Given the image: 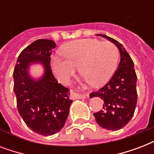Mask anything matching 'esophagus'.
Returning <instances> with one entry per match:
<instances>
[{
	"label": "esophagus",
	"mask_w": 154,
	"mask_h": 154,
	"mask_svg": "<svg viewBox=\"0 0 154 154\" xmlns=\"http://www.w3.org/2000/svg\"><path fill=\"white\" fill-rule=\"evenodd\" d=\"M72 95L75 97V98H88L89 96V93H84V94H77L72 93Z\"/></svg>",
	"instance_id": "34e87169"
}]
</instances>
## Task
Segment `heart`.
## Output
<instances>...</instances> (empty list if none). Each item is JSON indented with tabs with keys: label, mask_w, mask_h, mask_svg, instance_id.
Instances as JSON below:
<instances>
[{
	"label": "heart",
	"mask_w": 154,
	"mask_h": 154,
	"mask_svg": "<svg viewBox=\"0 0 154 154\" xmlns=\"http://www.w3.org/2000/svg\"><path fill=\"white\" fill-rule=\"evenodd\" d=\"M65 59L52 58V69L57 79L69 84L77 69L94 86L105 85L112 77L119 60L117 47L110 42L82 39L70 42L60 51Z\"/></svg>",
	"instance_id": "obj_1"
}]
</instances>
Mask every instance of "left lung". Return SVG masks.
Returning a JSON list of instances; mask_svg holds the SVG:
<instances>
[{
    "instance_id": "8db88e82",
    "label": "left lung",
    "mask_w": 154,
    "mask_h": 154,
    "mask_svg": "<svg viewBox=\"0 0 154 154\" xmlns=\"http://www.w3.org/2000/svg\"><path fill=\"white\" fill-rule=\"evenodd\" d=\"M117 45L121 54L119 65L105 86L89 97H99L104 101L102 109L94 113L97 123L107 130H118L125 126L136 109L137 74L134 61L121 43L113 38L98 34Z\"/></svg>"
}]
</instances>
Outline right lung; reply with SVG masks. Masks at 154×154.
Instances as JSON below:
<instances>
[{
	"instance_id": "right-lung-1",
	"label": "right lung",
	"mask_w": 154,
	"mask_h": 154,
	"mask_svg": "<svg viewBox=\"0 0 154 154\" xmlns=\"http://www.w3.org/2000/svg\"><path fill=\"white\" fill-rule=\"evenodd\" d=\"M55 47L52 40L35 41L20 53L13 71L18 112L27 126L42 136L53 135L62 129L72 102L69 89L59 84L52 72L50 56ZM32 63L44 66V75L39 79L28 74Z\"/></svg>"
}]
</instances>
